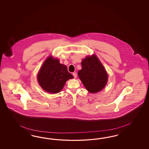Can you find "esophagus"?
Here are the masks:
<instances>
[{"label": "esophagus", "mask_w": 149, "mask_h": 149, "mask_svg": "<svg viewBox=\"0 0 149 149\" xmlns=\"http://www.w3.org/2000/svg\"><path fill=\"white\" fill-rule=\"evenodd\" d=\"M72 75L74 76V78H77V74H76V72H73V73H72Z\"/></svg>", "instance_id": "34e87169"}]
</instances>
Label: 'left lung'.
<instances>
[{
  "label": "left lung",
  "mask_w": 149,
  "mask_h": 149,
  "mask_svg": "<svg viewBox=\"0 0 149 149\" xmlns=\"http://www.w3.org/2000/svg\"><path fill=\"white\" fill-rule=\"evenodd\" d=\"M81 64L82 69L77 74L87 90L91 93L102 90L107 84L108 74L97 57L88 56Z\"/></svg>",
  "instance_id": "left-lung-1"
}]
</instances>
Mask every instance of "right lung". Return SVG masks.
Listing matches in <instances>:
<instances>
[{"instance_id":"right-lung-1","label":"right lung","mask_w":149,"mask_h":149,"mask_svg":"<svg viewBox=\"0 0 149 149\" xmlns=\"http://www.w3.org/2000/svg\"><path fill=\"white\" fill-rule=\"evenodd\" d=\"M74 77L68 72L67 66L59 63L58 59L50 56L46 59L38 74L41 88L51 93H58L66 81Z\"/></svg>"}]
</instances>
